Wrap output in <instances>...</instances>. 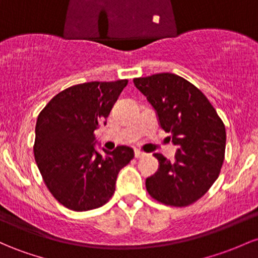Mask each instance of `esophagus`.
<instances>
[{"mask_svg":"<svg viewBox=\"0 0 258 258\" xmlns=\"http://www.w3.org/2000/svg\"><path fill=\"white\" fill-rule=\"evenodd\" d=\"M144 155H146V153H143V152H141V151H137V149H136V151H135V157L137 158V159H140V158H143Z\"/></svg>","mask_w":258,"mask_h":258,"instance_id":"esophagus-1","label":"esophagus"}]
</instances>
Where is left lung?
Returning a JSON list of instances; mask_svg holds the SVG:
<instances>
[{"instance_id":"left-lung-1","label":"left lung","mask_w":258,"mask_h":258,"mask_svg":"<svg viewBox=\"0 0 258 258\" xmlns=\"http://www.w3.org/2000/svg\"><path fill=\"white\" fill-rule=\"evenodd\" d=\"M136 88L157 111L159 124L179 146L175 160L154 154L159 169L146 180L148 194L172 207L200 200L219 176L226 134L222 118L206 95L174 73L135 78Z\"/></svg>"}]
</instances>
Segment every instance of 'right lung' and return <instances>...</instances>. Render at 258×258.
I'll return each mask as SVG.
<instances>
[{"instance_id": "add662e5", "label": "right lung", "mask_w": 258, "mask_h": 258, "mask_svg": "<svg viewBox=\"0 0 258 258\" xmlns=\"http://www.w3.org/2000/svg\"><path fill=\"white\" fill-rule=\"evenodd\" d=\"M127 79L76 84L56 94L38 116L34 157L53 197L64 207L86 212L104 206L115 192L118 171L135 157L116 147L101 155L94 131L106 118Z\"/></svg>"}]
</instances>
